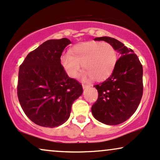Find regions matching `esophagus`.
Here are the masks:
<instances>
[{
    "instance_id": "obj_1",
    "label": "esophagus",
    "mask_w": 160,
    "mask_h": 160,
    "mask_svg": "<svg viewBox=\"0 0 160 160\" xmlns=\"http://www.w3.org/2000/svg\"><path fill=\"white\" fill-rule=\"evenodd\" d=\"M82 89H87V88L89 87V85H86V84H82Z\"/></svg>"
}]
</instances>
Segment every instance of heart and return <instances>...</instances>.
I'll return each instance as SVG.
<instances>
[{
  "instance_id": "obj_1",
  "label": "heart",
  "mask_w": 160,
  "mask_h": 160,
  "mask_svg": "<svg viewBox=\"0 0 160 160\" xmlns=\"http://www.w3.org/2000/svg\"><path fill=\"white\" fill-rule=\"evenodd\" d=\"M117 62L115 47L108 42L89 41L73 47L71 54L61 58L62 65L69 77L76 78L81 69L85 70L84 78L102 80L110 76Z\"/></svg>"
}]
</instances>
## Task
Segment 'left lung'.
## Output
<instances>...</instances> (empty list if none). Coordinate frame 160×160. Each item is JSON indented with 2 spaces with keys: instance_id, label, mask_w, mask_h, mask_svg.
<instances>
[{
  "instance_id": "left-lung-1",
  "label": "left lung",
  "mask_w": 160,
  "mask_h": 160,
  "mask_svg": "<svg viewBox=\"0 0 160 160\" xmlns=\"http://www.w3.org/2000/svg\"><path fill=\"white\" fill-rule=\"evenodd\" d=\"M95 40L111 43L120 57L111 76L95 85L98 99L92 106L93 117L102 123L118 125L135 113L143 95V67L137 55L115 38L102 37Z\"/></svg>"
}]
</instances>
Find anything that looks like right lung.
Instances as JSON below:
<instances>
[{"label": "right lung", "instance_id": "obj_1", "mask_svg": "<svg viewBox=\"0 0 160 160\" xmlns=\"http://www.w3.org/2000/svg\"><path fill=\"white\" fill-rule=\"evenodd\" d=\"M67 38L49 40L28 54L20 65L17 95L24 113L32 122L54 128L70 117L74 100L82 93L81 84L68 76L61 64Z\"/></svg>", "mask_w": 160, "mask_h": 160}]
</instances>
